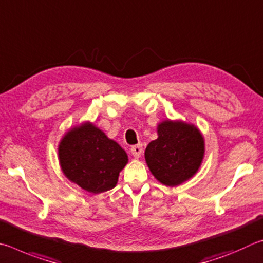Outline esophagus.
<instances>
[{
    "mask_svg": "<svg viewBox=\"0 0 263 263\" xmlns=\"http://www.w3.org/2000/svg\"><path fill=\"white\" fill-rule=\"evenodd\" d=\"M130 153H132L133 156H134L135 158L141 157V155H142V145L141 144L133 145L132 148H130Z\"/></svg>",
    "mask_w": 263,
    "mask_h": 263,
    "instance_id": "obj_1",
    "label": "esophagus"
}]
</instances>
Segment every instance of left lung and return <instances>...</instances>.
I'll return each mask as SVG.
<instances>
[{
  "label": "left lung",
  "instance_id": "8db88e82",
  "mask_svg": "<svg viewBox=\"0 0 263 263\" xmlns=\"http://www.w3.org/2000/svg\"><path fill=\"white\" fill-rule=\"evenodd\" d=\"M157 140L145 149V162L154 177L174 187L199 171L204 156V139L194 124L165 120L157 127Z\"/></svg>",
  "mask_w": 263,
  "mask_h": 263
}]
</instances>
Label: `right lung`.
Listing matches in <instances>:
<instances>
[{
  "label": "right lung",
  "instance_id": "add662e5",
  "mask_svg": "<svg viewBox=\"0 0 263 263\" xmlns=\"http://www.w3.org/2000/svg\"><path fill=\"white\" fill-rule=\"evenodd\" d=\"M59 160L69 180L93 194L112 190L128 156L93 123L73 127L59 144Z\"/></svg>",
  "mask_w": 263,
  "mask_h": 263
}]
</instances>
